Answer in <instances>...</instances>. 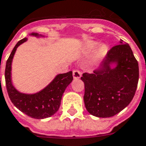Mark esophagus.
<instances>
[{
  "label": "esophagus",
  "mask_w": 146,
  "mask_h": 146,
  "mask_svg": "<svg viewBox=\"0 0 146 146\" xmlns=\"http://www.w3.org/2000/svg\"><path fill=\"white\" fill-rule=\"evenodd\" d=\"M73 76L74 79H79L81 76V72L78 70H74L73 71Z\"/></svg>",
  "instance_id": "obj_1"
}]
</instances>
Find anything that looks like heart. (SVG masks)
Returning a JSON list of instances; mask_svg holds the SVG:
<instances>
[{"label": "heart", "mask_w": 146, "mask_h": 146, "mask_svg": "<svg viewBox=\"0 0 146 146\" xmlns=\"http://www.w3.org/2000/svg\"><path fill=\"white\" fill-rule=\"evenodd\" d=\"M94 46H95V43L90 42L88 44V47H89V48H93V47H94ZM104 47H100V48L98 50L97 56H101L104 54Z\"/></svg>", "instance_id": "obj_1"}]
</instances>
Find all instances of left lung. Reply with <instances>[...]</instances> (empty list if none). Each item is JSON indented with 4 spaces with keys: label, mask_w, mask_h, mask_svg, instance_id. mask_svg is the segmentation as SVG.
Returning a JSON list of instances; mask_svg holds the SVG:
<instances>
[{
    "label": "left lung",
    "mask_w": 146,
    "mask_h": 146,
    "mask_svg": "<svg viewBox=\"0 0 146 146\" xmlns=\"http://www.w3.org/2000/svg\"><path fill=\"white\" fill-rule=\"evenodd\" d=\"M113 46L102 67L84 73V100L87 111L98 117H110L121 111L133 99L139 82V63L128 44ZM117 62L111 69L109 64Z\"/></svg>",
    "instance_id": "8db88e82"
}]
</instances>
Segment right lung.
I'll list each match as a JSON object with an SVG mask.
<instances>
[{"instance_id":"1","label":"right lung","mask_w":146,"mask_h":146,"mask_svg":"<svg viewBox=\"0 0 146 146\" xmlns=\"http://www.w3.org/2000/svg\"><path fill=\"white\" fill-rule=\"evenodd\" d=\"M32 35L38 36L37 33ZM26 38L20 40L13 48L8 57L5 67V83L7 94L13 104L24 114L35 119H42L51 117L59 110L61 99L65 90L73 80V72L59 74L42 91L35 94H25L18 92L13 87L11 80V62L16 49Z\"/></svg>"}]
</instances>
